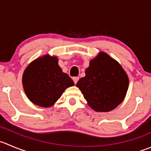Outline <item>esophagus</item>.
Instances as JSON below:
<instances>
[{
  "label": "esophagus",
  "mask_w": 151,
  "mask_h": 151,
  "mask_svg": "<svg viewBox=\"0 0 151 151\" xmlns=\"http://www.w3.org/2000/svg\"><path fill=\"white\" fill-rule=\"evenodd\" d=\"M73 80H74V84H77V83L79 80V77H74V78H73Z\"/></svg>",
  "instance_id": "obj_1"
}]
</instances>
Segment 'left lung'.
<instances>
[{
  "instance_id": "left-lung-1",
  "label": "left lung",
  "mask_w": 151,
  "mask_h": 151,
  "mask_svg": "<svg viewBox=\"0 0 151 151\" xmlns=\"http://www.w3.org/2000/svg\"><path fill=\"white\" fill-rule=\"evenodd\" d=\"M128 86L129 79L123 68L104 52L91 60L86 76L77 83L88 105L96 112L116 108L125 99Z\"/></svg>"
}]
</instances>
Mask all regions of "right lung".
<instances>
[{"mask_svg":"<svg viewBox=\"0 0 151 151\" xmlns=\"http://www.w3.org/2000/svg\"><path fill=\"white\" fill-rule=\"evenodd\" d=\"M22 83L28 99L43 108L52 107L74 82L58 65L56 56L43 55L31 62L24 70Z\"/></svg>","mask_w":151,"mask_h":151,"instance_id":"add662e5","label":"right lung"}]
</instances>
